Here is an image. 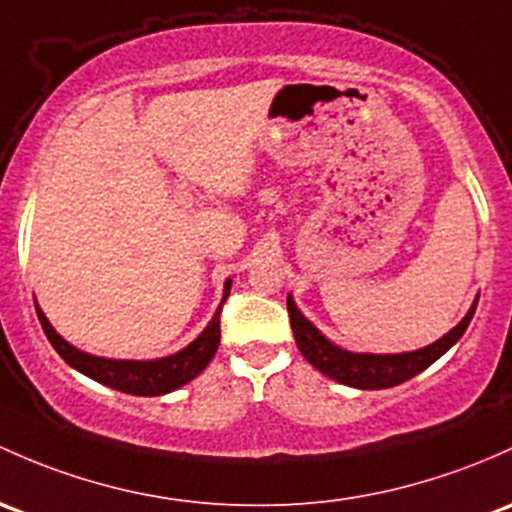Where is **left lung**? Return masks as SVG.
<instances>
[{"mask_svg":"<svg viewBox=\"0 0 512 512\" xmlns=\"http://www.w3.org/2000/svg\"><path fill=\"white\" fill-rule=\"evenodd\" d=\"M478 301H473L471 311L464 316L459 326L451 328L444 338H439L432 346L422 348V351L412 353H397V355H373V353H351L343 351V348L333 346L331 341H326L314 324L301 316L292 297H287V311L289 321H292L294 338H297V348L314 365L316 370L328 375V378L338 380L343 385L358 387V390H385V387H395L405 380L414 378L417 373H422L424 368L441 358L469 328L473 311H476Z\"/></svg>","mask_w":512,"mask_h":512,"instance_id":"1","label":"left lung"}]
</instances>
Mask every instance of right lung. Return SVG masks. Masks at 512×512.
I'll list each match as a JSON object with an SVG mask.
<instances>
[{"label": "right lung", "instance_id": "obj_1", "mask_svg": "<svg viewBox=\"0 0 512 512\" xmlns=\"http://www.w3.org/2000/svg\"><path fill=\"white\" fill-rule=\"evenodd\" d=\"M230 294V279L225 282V294L220 301V309L215 311L213 321L206 326V331L186 346L184 351L169 355V358L159 360H107V358H95L78 348H73L71 343L63 341L53 326L48 324V319L43 316V311L36 306V314H39L43 333L48 336L51 346L56 348V353L66 360L68 365H73L75 370H80L88 378L98 380V383L112 387V390L127 392V395H142V397H154V395H166V392L176 390V387L186 385L188 380L196 378L218 351L220 343V311H223L225 299Z\"/></svg>", "mask_w": 512, "mask_h": 512}]
</instances>
